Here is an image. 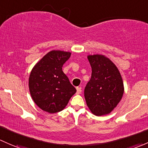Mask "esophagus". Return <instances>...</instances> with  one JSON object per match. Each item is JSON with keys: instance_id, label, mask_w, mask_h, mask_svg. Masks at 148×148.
Listing matches in <instances>:
<instances>
[{"instance_id": "34e87169", "label": "esophagus", "mask_w": 148, "mask_h": 148, "mask_svg": "<svg viewBox=\"0 0 148 148\" xmlns=\"http://www.w3.org/2000/svg\"><path fill=\"white\" fill-rule=\"evenodd\" d=\"M82 93V88L81 87H77V94H79Z\"/></svg>"}]
</instances>
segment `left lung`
<instances>
[{"instance_id": "obj_1", "label": "left lung", "mask_w": 148, "mask_h": 148, "mask_svg": "<svg viewBox=\"0 0 148 148\" xmlns=\"http://www.w3.org/2000/svg\"><path fill=\"white\" fill-rule=\"evenodd\" d=\"M92 73L84 89L87 106L93 114L110 113L119 104L124 92L123 82L117 66L101 54L87 57Z\"/></svg>"}]
</instances>
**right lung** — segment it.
Instances as JSON below:
<instances>
[{"instance_id": "add662e5", "label": "right lung", "mask_w": 148, "mask_h": 148, "mask_svg": "<svg viewBox=\"0 0 148 148\" xmlns=\"http://www.w3.org/2000/svg\"><path fill=\"white\" fill-rule=\"evenodd\" d=\"M70 56L69 52L50 51L31 71L29 92L34 102L44 111L54 113L62 111L77 91L62 71Z\"/></svg>"}]
</instances>
